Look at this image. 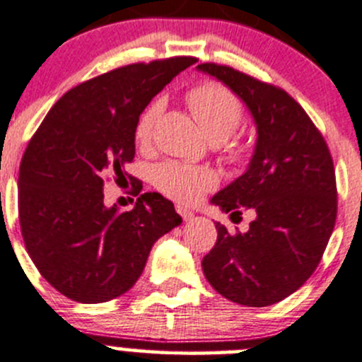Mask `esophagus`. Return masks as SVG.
Masks as SVG:
<instances>
[{
    "mask_svg": "<svg viewBox=\"0 0 362 362\" xmlns=\"http://www.w3.org/2000/svg\"><path fill=\"white\" fill-rule=\"evenodd\" d=\"M176 211L181 214V218H182V220H185V221H189V220H192V218H193V213H192V211H189V209H186V207L177 206Z\"/></svg>",
    "mask_w": 362,
    "mask_h": 362,
    "instance_id": "esophagus-1",
    "label": "esophagus"
}]
</instances>
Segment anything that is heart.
I'll return each mask as SVG.
<instances>
[{"mask_svg": "<svg viewBox=\"0 0 362 362\" xmlns=\"http://www.w3.org/2000/svg\"><path fill=\"white\" fill-rule=\"evenodd\" d=\"M188 105L195 114L206 135L213 141H223L225 151L232 160H241L246 149L239 141H228L243 119V105L238 96L218 82H204L189 89ZM163 102L149 103L135 123L134 137L139 148H148L155 127L162 116ZM156 188L177 202H193L204 192L216 186V174L207 167L188 165L181 162H163L153 173Z\"/></svg>", "mask_w": 362, "mask_h": 362, "instance_id": "b5f03b06", "label": "heart"}]
</instances>
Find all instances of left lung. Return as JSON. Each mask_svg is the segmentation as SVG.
Wrapping results in <instances>:
<instances>
[{
  "label": "left lung",
  "mask_w": 362,
  "mask_h": 362,
  "mask_svg": "<svg viewBox=\"0 0 362 362\" xmlns=\"http://www.w3.org/2000/svg\"><path fill=\"white\" fill-rule=\"evenodd\" d=\"M197 68L246 103L259 134L246 173L211 199L230 216L246 207L257 218L245 234L216 223V245L202 259L204 274L232 303L269 306L304 285L324 255L338 211L331 153L285 89L227 64Z\"/></svg>",
  "instance_id": "obj_1"
}]
</instances>
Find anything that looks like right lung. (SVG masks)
Listing matches in <instances>:
<instances>
[{
	"instance_id": "1",
	"label": "right lung",
	"mask_w": 362,
	"mask_h": 362,
	"mask_svg": "<svg viewBox=\"0 0 362 362\" xmlns=\"http://www.w3.org/2000/svg\"><path fill=\"white\" fill-rule=\"evenodd\" d=\"M195 61L134 63L81 82L31 137L19 169L21 232L42 276L71 301L105 303L130 291L156 239L182 221L155 192L142 193L132 211L107 207L103 182L109 173L127 174L139 116ZM128 177L137 197L142 182Z\"/></svg>"
}]
</instances>
